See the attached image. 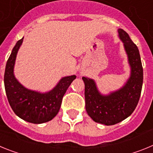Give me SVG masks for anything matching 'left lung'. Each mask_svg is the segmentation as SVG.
<instances>
[{
  "label": "left lung",
  "instance_id": "1",
  "mask_svg": "<svg viewBox=\"0 0 153 153\" xmlns=\"http://www.w3.org/2000/svg\"><path fill=\"white\" fill-rule=\"evenodd\" d=\"M119 36L124 43L131 66V76L125 86L109 96L99 93L94 81L84 77L86 110L95 122L111 126L129 117L136 109L141 95L143 70L138 47L129 34L119 29Z\"/></svg>",
  "mask_w": 153,
  "mask_h": 153
}]
</instances>
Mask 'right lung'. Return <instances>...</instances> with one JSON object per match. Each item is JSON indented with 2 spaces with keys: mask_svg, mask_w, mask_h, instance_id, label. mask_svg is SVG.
Masks as SVG:
<instances>
[{
  "mask_svg": "<svg viewBox=\"0 0 153 153\" xmlns=\"http://www.w3.org/2000/svg\"><path fill=\"white\" fill-rule=\"evenodd\" d=\"M23 38L17 42L7 61L4 72V87L8 102L17 116L27 122L40 124L56 117L65 93L76 76L63 77L54 89L41 94L24 88L13 76V66Z\"/></svg>",
  "mask_w": 153,
  "mask_h": 153,
  "instance_id": "1",
  "label": "right lung"
}]
</instances>
